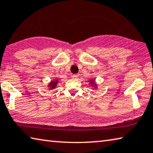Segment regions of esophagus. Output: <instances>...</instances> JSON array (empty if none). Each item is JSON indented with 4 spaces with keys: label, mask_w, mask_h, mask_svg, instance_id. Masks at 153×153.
<instances>
[{
    "label": "esophagus",
    "mask_w": 153,
    "mask_h": 153,
    "mask_svg": "<svg viewBox=\"0 0 153 153\" xmlns=\"http://www.w3.org/2000/svg\"><path fill=\"white\" fill-rule=\"evenodd\" d=\"M79 75L78 74H74V75H72V78H74V79H78V77H79Z\"/></svg>",
    "instance_id": "esophagus-1"
}]
</instances>
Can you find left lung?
<instances>
[{
	"instance_id": "8db88e82",
	"label": "left lung",
	"mask_w": 153,
	"mask_h": 153,
	"mask_svg": "<svg viewBox=\"0 0 153 153\" xmlns=\"http://www.w3.org/2000/svg\"><path fill=\"white\" fill-rule=\"evenodd\" d=\"M88 83L91 86L92 88H94V89H97L98 88V85L97 84V82H96L95 79L94 78H92V79H90L88 80Z\"/></svg>"
}]
</instances>
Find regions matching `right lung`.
Here are the masks:
<instances>
[{"label":"right lung","mask_w":153,"mask_h":153,"mask_svg":"<svg viewBox=\"0 0 153 153\" xmlns=\"http://www.w3.org/2000/svg\"><path fill=\"white\" fill-rule=\"evenodd\" d=\"M59 82V79L58 78H55L54 80H52L51 82L48 83V84L47 85V86L48 87V89L50 90H53L55 89L56 87Z\"/></svg>","instance_id":"1"}]
</instances>
